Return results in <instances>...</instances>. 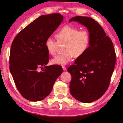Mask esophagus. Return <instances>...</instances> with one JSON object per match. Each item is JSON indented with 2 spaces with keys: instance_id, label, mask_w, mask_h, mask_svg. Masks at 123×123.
<instances>
[{
  "instance_id": "esophagus-1",
  "label": "esophagus",
  "mask_w": 123,
  "mask_h": 123,
  "mask_svg": "<svg viewBox=\"0 0 123 123\" xmlns=\"http://www.w3.org/2000/svg\"><path fill=\"white\" fill-rule=\"evenodd\" d=\"M62 69H63V70H66V67L65 66H62Z\"/></svg>"
}]
</instances>
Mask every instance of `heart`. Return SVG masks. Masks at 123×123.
<instances>
[{
	"mask_svg": "<svg viewBox=\"0 0 123 123\" xmlns=\"http://www.w3.org/2000/svg\"><path fill=\"white\" fill-rule=\"evenodd\" d=\"M56 42L50 37L45 42V47L50 55L56 54L58 44H64L63 53L56 56L51 60L53 64L64 65L71 61L73 57H81L86 53L91 43V37L86 30H80L75 27L66 25L56 33Z\"/></svg>",
	"mask_w": 123,
	"mask_h": 123,
	"instance_id": "b5f03b06",
	"label": "heart"
}]
</instances>
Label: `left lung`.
Instances as JSON below:
<instances>
[{"label": "left lung", "mask_w": 123, "mask_h": 123, "mask_svg": "<svg viewBox=\"0 0 123 123\" xmlns=\"http://www.w3.org/2000/svg\"><path fill=\"white\" fill-rule=\"evenodd\" d=\"M72 21L86 27L91 43L86 53L67 69L72 75L70 92L79 101L92 103L103 96L109 86L116 64L115 50L111 39L93 18L78 16L69 22Z\"/></svg>", "instance_id": "1"}]
</instances>
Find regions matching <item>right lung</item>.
Segmentation results:
<instances>
[{"label": "right lung", "instance_id": "obj_1", "mask_svg": "<svg viewBox=\"0 0 123 123\" xmlns=\"http://www.w3.org/2000/svg\"><path fill=\"white\" fill-rule=\"evenodd\" d=\"M63 19L59 13L39 16L20 31L12 42L10 70L17 88L28 100L38 101L49 95L63 71L59 65L46 66L49 58L45 47L46 39ZM40 68L42 71H39Z\"/></svg>", "mask_w": 123, "mask_h": 123}]
</instances>
